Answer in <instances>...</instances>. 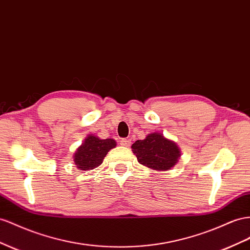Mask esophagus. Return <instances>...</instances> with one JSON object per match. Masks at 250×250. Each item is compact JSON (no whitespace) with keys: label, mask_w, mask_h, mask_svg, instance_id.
I'll use <instances>...</instances> for the list:
<instances>
[{"label":"esophagus","mask_w":250,"mask_h":250,"mask_svg":"<svg viewBox=\"0 0 250 250\" xmlns=\"http://www.w3.org/2000/svg\"><path fill=\"white\" fill-rule=\"evenodd\" d=\"M120 144L123 145V146L128 147V146H130L131 141H130L129 139H121V140H120Z\"/></svg>","instance_id":"34e87169"}]
</instances>
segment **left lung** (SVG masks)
Instances as JSON below:
<instances>
[{
    "label": "left lung",
    "mask_w": 250,
    "mask_h": 250,
    "mask_svg": "<svg viewBox=\"0 0 250 250\" xmlns=\"http://www.w3.org/2000/svg\"><path fill=\"white\" fill-rule=\"evenodd\" d=\"M131 148L140 164L156 170H169L181 156L175 143L158 132L148 134L144 140L136 141Z\"/></svg>",
    "instance_id": "obj_1"
}]
</instances>
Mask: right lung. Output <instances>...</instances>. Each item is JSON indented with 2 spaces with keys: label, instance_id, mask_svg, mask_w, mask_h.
I'll return each mask as SVG.
<instances>
[{
  "label": "right lung",
  "instance_id": "1",
  "mask_svg": "<svg viewBox=\"0 0 250 250\" xmlns=\"http://www.w3.org/2000/svg\"><path fill=\"white\" fill-rule=\"evenodd\" d=\"M114 147H116L114 140H101L90 134L85 139L84 143L78 148L73 156L75 163L82 170L93 169L103 163V159L106 157L107 152Z\"/></svg>",
  "mask_w": 250,
  "mask_h": 250
}]
</instances>
